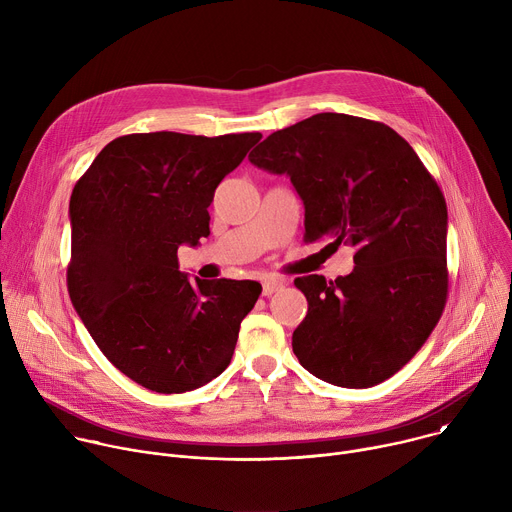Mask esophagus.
<instances>
[{
  "label": "esophagus",
  "mask_w": 512,
  "mask_h": 512,
  "mask_svg": "<svg viewBox=\"0 0 512 512\" xmlns=\"http://www.w3.org/2000/svg\"><path fill=\"white\" fill-rule=\"evenodd\" d=\"M283 287V281H279V279H265L263 281V296H273L275 291H279Z\"/></svg>",
  "instance_id": "esophagus-1"
}]
</instances>
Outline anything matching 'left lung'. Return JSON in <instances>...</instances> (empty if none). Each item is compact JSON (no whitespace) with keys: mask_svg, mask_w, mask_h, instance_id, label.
I'll return each instance as SVG.
<instances>
[{"mask_svg":"<svg viewBox=\"0 0 512 512\" xmlns=\"http://www.w3.org/2000/svg\"><path fill=\"white\" fill-rule=\"evenodd\" d=\"M251 164L287 174L306 208L304 241L354 247V269L298 277L308 314L291 346L314 377L346 389L383 383L415 356L448 298L446 198L389 125L318 113L271 133Z\"/></svg>","mask_w":512,"mask_h":512,"instance_id":"obj_1","label":"left lung"}]
</instances>
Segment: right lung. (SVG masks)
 <instances>
[{
	"instance_id": "obj_1",
	"label": "right lung",
	"mask_w": 512,
	"mask_h": 512,
	"mask_svg": "<svg viewBox=\"0 0 512 512\" xmlns=\"http://www.w3.org/2000/svg\"><path fill=\"white\" fill-rule=\"evenodd\" d=\"M261 133H131L107 143L70 196L68 296L115 369L184 393L233 358L257 281H190L178 247L210 235L208 206Z\"/></svg>"
}]
</instances>
